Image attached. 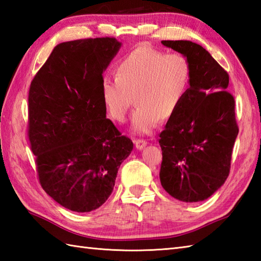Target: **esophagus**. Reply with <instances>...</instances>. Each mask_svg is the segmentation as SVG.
I'll use <instances>...</instances> for the list:
<instances>
[{
    "mask_svg": "<svg viewBox=\"0 0 261 261\" xmlns=\"http://www.w3.org/2000/svg\"><path fill=\"white\" fill-rule=\"evenodd\" d=\"M135 146L137 149H139V150H141V149L145 148L147 146V141L143 140V139H135Z\"/></svg>",
    "mask_w": 261,
    "mask_h": 261,
    "instance_id": "34e87169",
    "label": "esophagus"
}]
</instances>
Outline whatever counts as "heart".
I'll return each mask as SVG.
<instances>
[{"label":"heart","mask_w":261,"mask_h":261,"mask_svg":"<svg viewBox=\"0 0 261 261\" xmlns=\"http://www.w3.org/2000/svg\"><path fill=\"white\" fill-rule=\"evenodd\" d=\"M191 81V65L181 54H165L141 46L121 59L116 77L101 82L103 103L114 121L123 122L135 96L132 129L147 135L160 119L173 116L184 99Z\"/></svg>","instance_id":"b5f03b06"}]
</instances>
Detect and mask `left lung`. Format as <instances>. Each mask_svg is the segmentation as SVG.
I'll list each match as a JSON object with an SVG mask.
<instances>
[{"mask_svg":"<svg viewBox=\"0 0 261 261\" xmlns=\"http://www.w3.org/2000/svg\"><path fill=\"white\" fill-rule=\"evenodd\" d=\"M185 56L191 81L180 107L159 135V178L170 196L186 203L208 198L230 173L238 127L229 75L207 50L187 40H164Z\"/></svg>","mask_w":261,"mask_h":261,"instance_id":"obj_1","label":"left lung"}]
</instances>
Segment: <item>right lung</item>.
Instances as JSON below:
<instances>
[{"label": "right lung", "instance_id": "add662e5", "mask_svg": "<svg viewBox=\"0 0 261 261\" xmlns=\"http://www.w3.org/2000/svg\"><path fill=\"white\" fill-rule=\"evenodd\" d=\"M115 38L62 42L32 80L29 140L41 187L62 206L91 212L109 198L134 143L107 119L101 82Z\"/></svg>", "mask_w": 261, "mask_h": 261}]
</instances>
